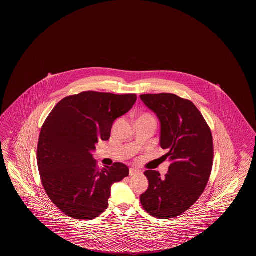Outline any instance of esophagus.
I'll use <instances>...</instances> for the list:
<instances>
[{"label": "esophagus", "mask_w": 256, "mask_h": 256, "mask_svg": "<svg viewBox=\"0 0 256 256\" xmlns=\"http://www.w3.org/2000/svg\"><path fill=\"white\" fill-rule=\"evenodd\" d=\"M140 170H138V168H130V172H129V175L130 176H133V175L136 174H140Z\"/></svg>", "instance_id": "esophagus-1"}]
</instances>
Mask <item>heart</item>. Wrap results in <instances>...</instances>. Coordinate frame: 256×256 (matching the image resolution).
<instances>
[{
  "mask_svg": "<svg viewBox=\"0 0 256 256\" xmlns=\"http://www.w3.org/2000/svg\"><path fill=\"white\" fill-rule=\"evenodd\" d=\"M148 116V118H151L150 116H148V114H144V116ZM142 118V116H140Z\"/></svg>",
  "mask_w": 256,
  "mask_h": 256,
  "instance_id": "b5f03b06",
  "label": "heart"
}]
</instances>
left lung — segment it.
<instances>
[{
    "instance_id": "8db88e82",
    "label": "left lung",
    "mask_w": 256,
    "mask_h": 256,
    "mask_svg": "<svg viewBox=\"0 0 256 256\" xmlns=\"http://www.w3.org/2000/svg\"><path fill=\"white\" fill-rule=\"evenodd\" d=\"M140 97L160 122V146L170 162L164 179L156 170L144 172L149 185L140 203L148 214L172 218L187 211L208 183L214 157L212 133L188 100L172 94Z\"/></svg>"
}]
</instances>
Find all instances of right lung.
Listing matches in <instances>:
<instances>
[{"label":"right lung","mask_w":256,"mask_h":256,"mask_svg":"<svg viewBox=\"0 0 256 256\" xmlns=\"http://www.w3.org/2000/svg\"><path fill=\"white\" fill-rule=\"evenodd\" d=\"M136 94L84 92L60 101L41 128L38 164L46 194L66 215L92 220L108 207L110 187L129 175L122 162L99 170L92 152L108 140L114 120L134 106Z\"/></svg>","instance_id":"add662e5"}]
</instances>
